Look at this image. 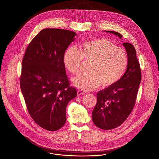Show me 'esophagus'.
<instances>
[{"label":"esophagus","instance_id":"obj_1","mask_svg":"<svg viewBox=\"0 0 159 159\" xmlns=\"http://www.w3.org/2000/svg\"><path fill=\"white\" fill-rule=\"evenodd\" d=\"M84 93H85V92L84 90H79L77 91V95H82Z\"/></svg>","mask_w":159,"mask_h":159}]
</instances>
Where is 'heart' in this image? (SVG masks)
I'll use <instances>...</instances> for the list:
<instances>
[{
  "mask_svg": "<svg viewBox=\"0 0 159 159\" xmlns=\"http://www.w3.org/2000/svg\"><path fill=\"white\" fill-rule=\"evenodd\" d=\"M83 59L91 61L89 72L80 74L73 79V83L84 90L95 89L102 84L103 87L114 85L122 78L128 65L126 50L104 38L85 42L79 50L69 48L64 53L63 62L71 74L76 75Z\"/></svg>",
  "mask_w": 159,
  "mask_h": 159,
  "instance_id": "b5f03b06",
  "label": "heart"
}]
</instances>
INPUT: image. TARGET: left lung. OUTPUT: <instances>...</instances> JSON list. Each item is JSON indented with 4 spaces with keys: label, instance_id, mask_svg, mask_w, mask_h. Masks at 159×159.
<instances>
[{
    "label": "left lung",
    "instance_id": "1",
    "mask_svg": "<svg viewBox=\"0 0 159 159\" xmlns=\"http://www.w3.org/2000/svg\"><path fill=\"white\" fill-rule=\"evenodd\" d=\"M120 39L119 32L107 30ZM128 56L127 70L114 85L97 93V103L92 112V121L98 128L111 130L122 124L132 112L141 81V69L136 50L129 42L123 43Z\"/></svg>",
    "mask_w": 159,
    "mask_h": 159
}]
</instances>
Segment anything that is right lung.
Masks as SVG:
<instances>
[{"label":"right lung","instance_id":"add662e5","mask_svg":"<svg viewBox=\"0 0 159 159\" xmlns=\"http://www.w3.org/2000/svg\"><path fill=\"white\" fill-rule=\"evenodd\" d=\"M75 35L66 29H43L29 43L22 59L20 86L27 109L34 122L49 131L64 125L67 105L77 94L63 62Z\"/></svg>","mask_w":159,"mask_h":159}]
</instances>
